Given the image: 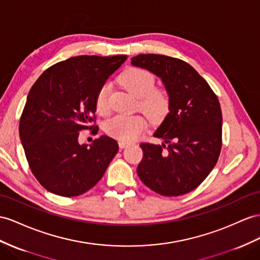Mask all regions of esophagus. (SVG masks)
<instances>
[{
    "label": "esophagus",
    "mask_w": 260,
    "mask_h": 260,
    "mask_svg": "<svg viewBox=\"0 0 260 260\" xmlns=\"http://www.w3.org/2000/svg\"><path fill=\"white\" fill-rule=\"evenodd\" d=\"M131 143L129 142H126V141H118V146L119 148H126L127 146H129Z\"/></svg>",
    "instance_id": "34e87169"
}]
</instances>
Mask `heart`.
Listing matches in <instances>:
<instances>
[{"label": "heart", "instance_id": "b5f03b06", "mask_svg": "<svg viewBox=\"0 0 260 260\" xmlns=\"http://www.w3.org/2000/svg\"><path fill=\"white\" fill-rule=\"evenodd\" d=\"M119 83L131 94L137 98V105L144 114L152 121H159L169 111V95L161 89H155V78L148 71L139 68H129L119 77ZM110 85L104 84L99 90L95 108L100 114L109 112L108 96ZM146 121L139 115H115L105 124V129L113 137L121 141H133L142 134Z\"/></svg>", "mask_w": 260, "mask_h": 260}]
</instances>
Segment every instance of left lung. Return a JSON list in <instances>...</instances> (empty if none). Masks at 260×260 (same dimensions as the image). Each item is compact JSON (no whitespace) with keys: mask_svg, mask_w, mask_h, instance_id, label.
<instances>
[{"mask_svg":"<svg viewBox=\"0 0 260 260\" xmlns=\"http://www.w3.org/2000/svg\"><path fill=\"white\" fill-rule=\"evenodd\" d=\"M132 64L160 79L170 101L169 113L154 133L164 142L141 144L144 154L137 175L158 194L188 193L209 176L221 152L222 111L217 96L193 67L180 59L142 54L132 58Z\"/></svg>","mask_w":260,"mask_h":260,"instance_id":"obj_1","label":"left lung"}]
</instances>
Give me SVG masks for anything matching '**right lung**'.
<instances>
[{"instance_id": "right-lung-1", "label": "right lung", "mask_w": 260, "mask_h": 260, "mask_svg": "<svg viewBox=\"0 0 260 260\" xmlns=\"http://www.w3.org/2000/svg\"><path fill=\"white\" fill-rule=\"evenodd\" d=\"M126 59V55L72 57L51 66L31 86L19 137L32 174L51 193L67 198L84 193L116 155L115 139L102 135L90 145L80 144L79 132L89 128L99 90Z\"/></svg>"}]
</instances>
